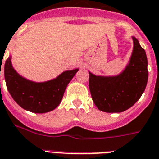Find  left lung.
I'll list each match as a JSON object with an SVG mask.
<instances>
[{
	"label": "left lung",
	"instance_id": "8db88e82",
	"mask_svg": "<svg viewBox=\"0 0 159 159\" xmlns=\"http://www.w3.org/2000/svg\"><path fill=\"white\" fill-rule=\"evenodd\" d=\"M133 50L124 70L116 76H96L89 72V88L98 109L106 113H121L137 102L148 82L145 50L135 37Z\"/></svg>",
	"mask_w": 159,
	"mask_h": 159
}]
</instances>
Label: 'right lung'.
<instances>
[{"instance_id": "1", "label": "right lung", "mask_w": 159, "mask_h": 159, "mask_svg": "<svg viewBox=\"0 0 159 159\" xmlns=\"http://www.w3.org/2000/svg\"><path fill=\"white\" fill-rule=\"evenodd\" d=\"M78 70H67L46 82H33L17 73L10 55L5 64L4 74L8 91L19 106L32 113H44L60 104L67 86Z\"/></svg>"}]
</instances>
